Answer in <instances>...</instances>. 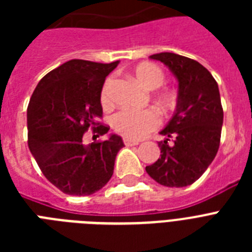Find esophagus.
Here are the masks:
<instances>
[{"label": "esophagus", "instance_id": "obj_1", "mask_svg": "<svg viewBox=\"0 0 252 252\" xmlns=\"http://www.w3.org/2000/svg\"><path fill=\"white\" fill-rule=\"evenodd\" d=\"M123 142H124L126 146L138 145V144H140V141H138V140H132V138H128V137L123 138Z\"/></svg>", "mask_w": 252, "mask_h": 252}]
</instances>
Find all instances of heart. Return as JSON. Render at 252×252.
Returning <instances> with one entry per match:
<instances>
[{"label": "heart", "instance_id": "1", "mask_svg": "<svg viewBox=\"0 0 252 252\" xmlns=\"http://www.w3.org/2000/svg\"><path fill=\"white\" fill-rule=\"evenodd\" d=\"M134 77L146 89H157L165 82V73L158 65L152 63H142L134 69ZM114 78L107 77L100 90V102L103 106H108L111 102L110 93ZM156 102L159 110L163 112L171 111L176 104V95L171 90H161L156 94ZM161 123L157 111L148 108L142 111L122 110L111 118V126L118 133L128 138H142L146 134L158 128Z\"/></svg>", "mask_w": 252, "mask_h": 252}]
</instances>
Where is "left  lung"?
<instances>
[{"instance_id": "8db88e82", "label": "left lung", "mask_w": 252, "mask_h": 252, "mask_svg": "<svg viewBox=\"0 0 252 252\" xmlns=\"http://www.w3.org/2000/svg\"><path fill=\"white\" fill-rule=\"evenodd\" d=\"M150 59L167 65L179 82L178 103L158 142L161 158L146 166V172L166 187H186L203 175L219 152L223 110L219 85L196 60L162 52Z\"/></svg>"}]
</instances>
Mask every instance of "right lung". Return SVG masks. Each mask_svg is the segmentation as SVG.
<instances>
[{
  "instance_id": "1",
  "label": "right lung",
  "mask_w": 252,
  "mask_h": 252,
  "mask_svg": "<svg viewBox=\"0 0 252 252\" xmlns=\"http://www.w3.org/2000/svg\"><path fill=\"white\" fill-rule=\"evenodd\" d=\"M87 60H70L45 74L27 107L29 148L43 175L66 195H93L114 174L116 154L124 144L112 134L85 146L84 134L96 137L110 126L102 119L100 90L118 66ZM95 137V140H96Z\"/></svg>"
}]
</instances>
